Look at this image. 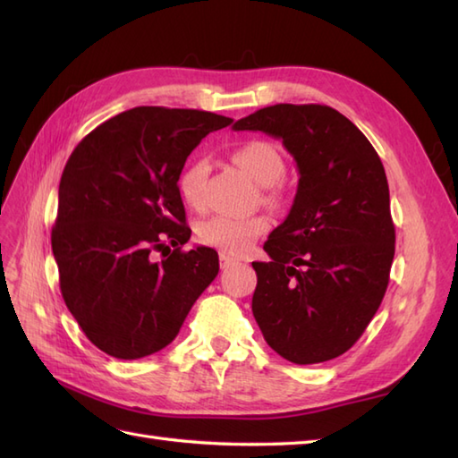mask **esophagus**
Masks as SVG:
<instances>
[{
  "label": "esophagus",
  "instance_id": "obj_1",
  "mask_svg": "<svg viewBox=\"0 0 458 458\" xmlns=\"http://www.w3.org/2000/svg\"><path fill=\"white\" fill-rule=\"evenodd\" d=\"M238 264V261L234 259V258H230V256H220V267L222 269H228V267H232V266H236Z\"/></svg>",
  "mask_w": 458,
  "mask_h": 458
}]
</instances>
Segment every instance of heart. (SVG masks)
<instances>
[{
  "instance_id": "b5f03b06",
  "label": "heart",
  "mask_w": 458,
  "mask_h": 458,
  "mask_svg": "<svg viewBox=\"0 0 458 458\" xmlns=\"http://www.w3.org/2000/svg\"><path fill=\"white\" fill-rule=\"evenodd\" d=\"M232 161L244 171L250 179L264 187V199L276 204L284 197V179L287 163L284 153L276 143L267 140H248L240 143L232 151ZM208 165L202 159H191L184 165L177 187L184 204L199 208L204 199V182H207ZM269 222L264 216L251 218H230V216H212L202 220L197 228V238L200 244L218 250L224 256H244L254 248L256 240L266 234Z\"/></svg>"
}]
</instances>
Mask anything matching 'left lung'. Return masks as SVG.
I'll return each mask as SVG.
<instances>
[{
    "instance_id": "obj_1",
    "label": "left lung",
    "mask_w": 458,
    "mask_h": 458,
    "mask_svg": "<svg viewBox=\"0 0 458 458\" xmlns=\"http://www.w3.org/2000/svg\"><path fill=\"white\" fill-rule=\"evenodd\" d=\"M284 141L299 187L284 224L254 261L251 299L266 343L293 364L344 354L386 295L395 254L390 187L372 143L320 104H276L234 123Z\"/></svg>"
}]
</instances>
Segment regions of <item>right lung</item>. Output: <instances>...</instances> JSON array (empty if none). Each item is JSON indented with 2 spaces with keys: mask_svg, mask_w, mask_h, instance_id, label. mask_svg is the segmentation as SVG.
<instances>
[{
  "mask_svg": "<svg viewBox=\"0 0 458 458\" xmlns=\"http://www.w3.org/2000/svg\"><path fill=\"white\" fill-rule=\"evenodd\" d=\"M232 122L140 106L92 130L68 157L51 244L64 303L102 352H159L218 276L212 248L181 250L191 228L177 181L202 138ZM167 243L175 250L153 262L152 251Z\"/></svg>",
  "mask_w": 458,
  "mask_h": 458,
  "instance_id": "right-lung-1",
  "label": "right lung"
}]
</instances>
